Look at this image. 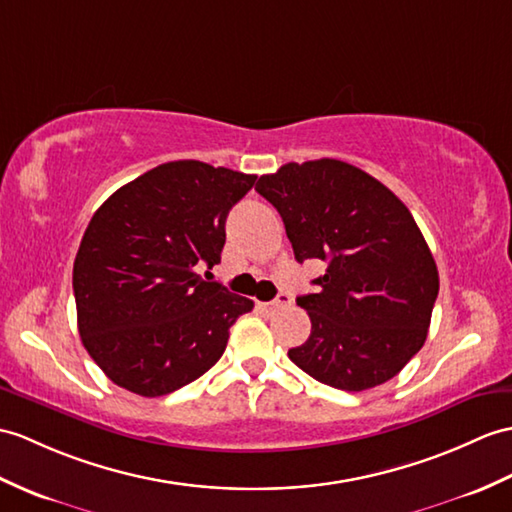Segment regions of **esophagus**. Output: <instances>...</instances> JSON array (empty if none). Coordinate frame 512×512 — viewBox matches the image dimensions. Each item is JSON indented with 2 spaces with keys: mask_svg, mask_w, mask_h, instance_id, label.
Wrapping results in <instances>:
<instances>
[{
  "mask_svg": "<svg viewBox=\"0 0 512 512\" xmlns=\"http://www.w3.org/2000/svg\"><path fill=\"white\" fill-rule=\"evenodd\" d=\"M292 303V299L288 294H279L275 301H270V303H259V307L261 310H266V312H277V310H281V307H288Z\"/></svg>",
  "mask_w": 512,
  "mask_h": 512,
  "instance_id": "obj_1",
  "label": "esophagus"
}]
</instances>
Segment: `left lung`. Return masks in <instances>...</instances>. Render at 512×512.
<instances>
[{"mask_svg":"<svg viewBox=\"0 0 512 512\" xmlns=\"http://www.w3.org/2000/svg\"><path fill=\"white\" fill-rule=\"evenodd\" d=\"M279 211L296 261H327L296 305L312 334L288 351L320 384L360 392L388 382L427 338L438 270L408 207L338 159L285 163L255 185Z\"/></svg>","mask_w":512,"mask_h":512,"instance_id":"left-lung-1","label":"left lung"}]
</instances>
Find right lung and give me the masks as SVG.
I'll use <instances>...</instances> for the list:
<instances>
[{"label":"right lung","mask_w":512,"mask_h":512,"mask_svg":"<svg viewBox=\"0 0 512 512\" xmlns=\"http://www.w3.org/2000/svg\"><path fill=\"white\" fill-rule=\"evenodd\" d=\"M255 178L170 161L93 213L74 261L78 331L113 384L161 397L222 358L231 325L253 301L205 281L198 268L220 261L224 222Z\"/></svg>","instance_id":"obj_1"}]
</instances>
